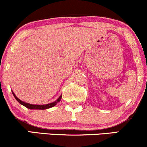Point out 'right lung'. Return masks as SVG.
I'll use <instances>...</instances> for the list:
<instances>
[{"mask_svg":"<svg viewBox=\"0 0 147 147\" xmlns=\"http://www.w3.org/2000/svg\"><path fill=\"white\" fill-rule=\"evenodd\" d=\"M12 94H13V95H14V96L15 97L16 100H17V101L19 102L20 104L23 105L24 106L26 107L27 108H29V109H32V110H44V109H48V108H52V107L55 106V105L57 104V102L60 101V100H61V98H62V96H60L59 97L58 99L56 100V101L53 102V103H49V104L42 105H32V104H29V103H25V102L22 101V100H21L20 99H19V98H18L16 96L15 94L13 93V92H12Z\"/></svg>","mask_w":147,"mask_h":147,"instance_id":"1","label":"right lung"}]
</instances>
